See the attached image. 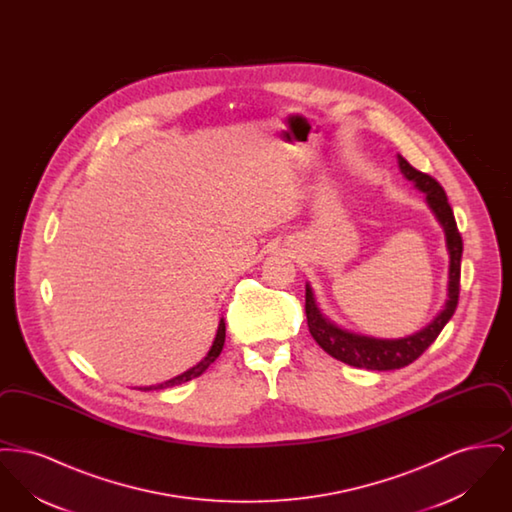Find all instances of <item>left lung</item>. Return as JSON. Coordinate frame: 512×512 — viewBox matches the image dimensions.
<instances>
[{
    "instance_id": "1",
    "label": "left lung",
    "mask_w": 512,
    "mask_h": 512,
    "mask_svg": "<svg viewBox=\"0 0 512 512\" xmlns=\"http://www.w3.org/2000/svg\"><path fill=\"white\" fill-rule=\"evenodd\" d=\"M399 169L405 174L407 180H413L414 188L426 195V203L430 211L436 215L439 226L445 234V245L449 251V284H447V299L443 309L428 322L424 328L405 338H374L359 332H351L332 322L318 309L315 293L307 284L305 292V313L309 332L318 345L345 365L366 368V370H395L411 365L416 361L439 336L443 326L451 320L457 303H459V290H461V257H463V238L459 234L453 209L447 201V195L438 182L413 169L401 155H397Z\"/></svg>"
}]
</instances>
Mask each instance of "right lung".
<instances>
[{"instance_id":"add662e5","label":"right lung","mask_w":512,"mask_h":512,"mask_svg":"<svg viewBox=\"0 0 512 512\" xmlns=\"http://www.w3.org/2000/svg\"><path fill=\"white\" fill-rule=\"evenodd\" d=\"M224 338H226V326H224V318H220L219 322V330H217V336H215V341H213V345H211V349L207 351V355L197 363V365L192 366V368H188L186 372H182V374H178V376H174L171 380H167V382H161V384H155V386H140L138 390L140 391H151V390H165V388H172V386H178V384H184V382H190V380H194L197 376H201L211 363H215V359L219 357L220 351H222V347H224Z\"/></svg>"}]
</instances>
